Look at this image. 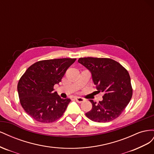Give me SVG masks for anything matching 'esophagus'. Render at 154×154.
Here are the masks:
<instances>
[{"label": "esophagus", "instance_id": "34e87169", "mask_svg": "<svg viewBox=\"0 0 154 154\" xmlns=\"http://www.w3.org/2000/svg\"><path fill=\"white\" fill-rule=\"evenodd\" d=\"M74 98L79 103H82L83 101H85V99L83 98V97H77V96H76V97H74Z\"/></svg>", "mask_w": 154, "mask_h": 154}]
</instances>
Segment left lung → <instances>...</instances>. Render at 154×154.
<instances>
[{"instance_id": "8db88e82", "label": "left lung", "mask_w": 154, "mask_h": 154, "mask_svg": "<svg viewBox=\"0 0 154 154\" xmlns=\"http://www.w3.org/2000/svg\"><path fill=\"white\" fill-rule=\"evenodd\" d=\"M78 62L90 71L97 91L104 92L99 103L90 100L92 107L85 113L87 117L98 123L109 122L119 117L132 96L128 71L110 58H80Z\"/></svg>"}]
</instances>
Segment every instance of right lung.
Returning a JSON list of instances; mask_svg holds the SVG:
<instances>
[{
    "instance_id": "1",
    "label": "right lung",
    "mask_w": 154,
    "mask_h": 154,
    "mask_svg": "<svg viewBox=\"0 0 154 154\" xmlns=\"http://www.w3.org/2000/svg\"><path fill=\"white\" fill-rule=\"evenodd\" d=\"M75 58L42 60L32 64L20 79L17 91L26 113L37 122L52 123L66 111L71 100L63 99L53 87L61 82Z\"/></svg>"
}]
</instances>
